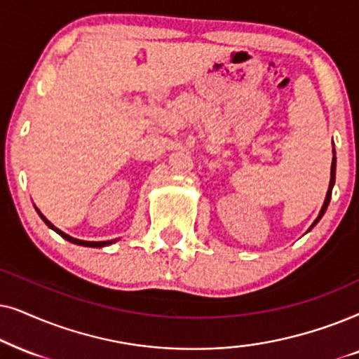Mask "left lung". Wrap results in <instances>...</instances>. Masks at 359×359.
Returning a JSON list of instances; mask_svg holds the SVG:
<instances>
[{"instance_id": "8db88e82", "label": "left lung", "mask_w": 359, "mask_h": 359, "mask_svg": "<svg viewBox=\"0 0 359 359\" xmlns=\"http://www.w3.org/2000/svg\"><path fill=\"white\" fill-rule=\"evenodd\" d=\"M335 167H337V159H335V157H333V162H332V180H330V189H328V192H327V198H325V203H323V207H322V212H320L318 218L315 219V223L312 224V226H315V224L318 223V219L323 217L325 210H327L328 203H330V198H332V189H333V184H335Z\"/></svg>"}]
</instances>
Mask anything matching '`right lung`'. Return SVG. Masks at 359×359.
Returning a JSON list of instances; mask_svg holds the SVG:
<instances>
[{"label": "right lung", "instance_id": "1", "mask_svg": "<svg viewBox=\"0 0 359 359\" xmlns=\"http://www.w3.org/2000/svg\"><path fill=\"white\" fill-rule=\"evenodd\" d=\"M37 212H39V210H37ZM39 215H41V218L44 219V223L47 224V226L54 229L55 233H59V235H60L62 238H65L67 241L74 243V245H80V246H88V248H102V246H108V245H111V243H114L113 240H111V241H82V240H75V238H72V236H69V235H65L64 231H60L59 228H55L54 224H52V223L49 222V219H47V218L44 217V215H42L41 212H39Z\"/></svg>", "mask_w": 359, "mask_h": 359}]
</instances>
